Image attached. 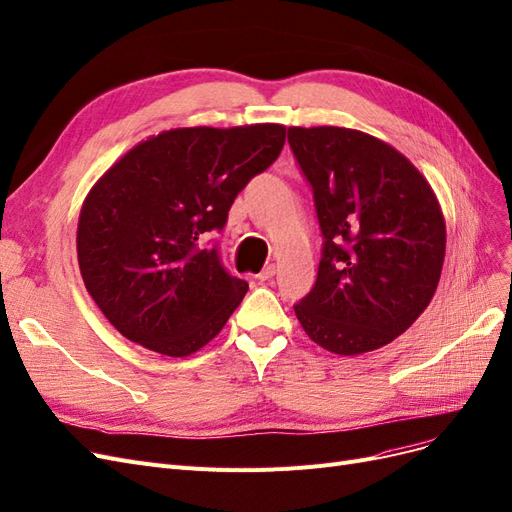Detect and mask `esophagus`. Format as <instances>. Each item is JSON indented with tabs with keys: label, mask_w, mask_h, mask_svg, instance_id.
Returning a JSON list of instances; mask_svg holds the SVG:
<instances>
[{
	"label": "esophagus",
	"mask_w": 512,
	"mask_h": 512,
	"mask_svg": "<svg viewBox=\"0 0 512 512\" xmlns=\"http://www.w3.org/2000/svg\"><path fill=\"white\" fill-rule=\"evenodd\" d=\"M273 275H275V267H273V264H267V267H264V269L256 275V279H258V281H269Z\"/></svg>",
	"instance_id": "34e87169"
}]
</instances>
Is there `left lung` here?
<instances>
[{"label":"left lung","instance_id":"1","mask_svg":"<svg viewBox=\"0 0 512 512\" xmlns=\"http://www.w3.org/2000/svg\"><path fill=\"white\" fill-rule=\"evenodd\" d=\"M322 233L317 279L294 305L317 345L356 356L394 341L430 305L445 220L430 184L381 139L341 127H290Z\"/></svg>","mask_w":512,"mask_h":512}]
</instances>
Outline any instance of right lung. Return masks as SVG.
Instances as JSON below:
<instances>
[{
    "label": "right lung",
    "mask_w": 512,
    "mask_h": 512,
    "mask_svg": "<svg viewBox=\"0 0 512 512\" xmlns=\"http://www.w3.org/2000/svg\"><path fill=\"white\" fill-rule=\"evenodd\" d=\"M286 127L173 129L135 146L95 184L78 222L84 286L133 343L184 358L207 345L248 284L218 241L228 209L284 148Z\"/></svg>",
    "instance_id": "obj_1"
}]
</instances>
